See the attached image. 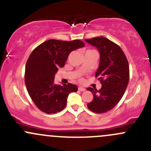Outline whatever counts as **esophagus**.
I'll list each match as a JSON object with an SVG mask.
<instances>
[{
  "label": "esophagus",
  "mask_w": 151,
  "mask_h": 151,
  "mask_svg": "<svg viewBox=\"0 0 151 151\" xmlns=\"http://www.w3.org/2000/svg\"><path fill=\"white\" fill-rule=\"evenodd\" d=\"M78 89H79V91H85V88H83V87H79Z\"/></svg>",
  "instance_id": "1"
}]
</instances>
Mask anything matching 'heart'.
Listing matches in <instances>:
<instances>
[{"label": "heart", "instance_id": "obj_1", "mask_svg": "<svg viewBox=\"0 0 151 151\" xmlns=\"http://www.w3.org/2000/svg\"><path fill=\"white\" fill-rule=\"evenodd\" d=\"M91 50H88V51H87V52H91Z\"/></svg>", "mask_w": 151, "mask_h": 151}]
</instances>
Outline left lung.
<instances>
[{
  "mask_svg": "<svg viewBox=\"0 0 151 151\" xmlns=\"http://www.w3.org/2000/svg\"><path fill=\"white\" fill-rule=\"evenodd\" d=\"M85 41L99 52V65L95 75L102 85L99 90L87 88L93 95L87 106L92 112L104 113L123 97L129 80V63L121 47L106 38L99 36Z\"/></svg>",
  "mask_w": 151,
  "mask_h": 151,
  "instance_id": "obj_1",
  "label": "left lung"
}]
</instances>
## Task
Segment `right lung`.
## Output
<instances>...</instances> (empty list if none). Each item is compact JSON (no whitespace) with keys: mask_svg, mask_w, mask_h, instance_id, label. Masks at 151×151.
<instances>
[{"mask_svg":"<svg viewBox=\"0 0 151 151\" xmlns=\"http://www.w3.org/2000/svg\"><path fill=\"white\" fill-rule=\"evenodd\" d=\"M83 47L85 44L80 40L50 39L41 44L29 56L25 66V85L31 99L42 112H60L66 106L68 94L77 91V85H56L54 79L58 68L64 66L70 52Z\"/></svg>","mask_w":151,"mask_h":151,"instance_id":"right-lung-1","label":"right lung"}]
</instances>
